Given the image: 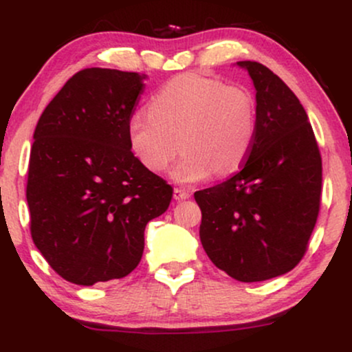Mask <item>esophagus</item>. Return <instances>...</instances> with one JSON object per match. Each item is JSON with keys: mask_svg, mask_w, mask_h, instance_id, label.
Returning <instances> with one entry per match:
<instances>
[{"mask_svg": "<svg viewBox=\"0 0 352 352\" xmlns=\"http://www.w3.org/2000/svg\"><path fill=\"white\" fill-rule=\"evenodd\" d=\"M190 195H192V193L188 192V190H185V188H173V199L175 200H187V199H190Z\"/></svg>", "mask_w": 352, "mask_h": 352, "instance_id": "esophagus-1", "label": "esophagus"}]
</instances>
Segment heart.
<instances>
[{
    "label": "heart",
    "mask_w": 352,
    "mask_h": 352,
    "mask_svg": "<svg viewBox=\"0 0 352 352\" xmlns=\"http://www.w3.org/2000/svg\"><path fill=\"white\" fill-rule=\"evenodd\" d=\"M256 134V106L243 87L199 74L168 80L148 102V116L129 120V147L152 173L184 157L172 177L195 184L230 175L245 162Z\"/></svg>",
    "instance_id": "heart-1"
}]
</instances>
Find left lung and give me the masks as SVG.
<instances>
[{
  "label": "left lung",
  "mask_w": 352,
  "mask_h": 352,
  "mask_svg": "<svg viewBox=\"0 0 352 352\" xmlns=\"http://www.w3.org/2000/svg\"><path fill=\"white\" fill-rule=\"evenodd\" d=\"M256 91V134L232 179L195 192L200 241L217 268L238 281H265L301 261L316 225L322 167L300 99L268 67L238 60Z\"/></svg>",
  "instance_id": "obj_1"
}]
</instances>
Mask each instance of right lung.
Segmentation results:
<instances>
[{
	"instance_id": "add662e5",
	"label": "right lung",
	"mask_w": 352,
	"mask_h": 352,
	"mask_svg": "<svg viewBox=\"0 0 352 352\" xmlns=\"http://www.w3.org/2000/svg\"><path fill=\"white\" fill-rule=\"evenodd\" d=\"M145 74L89 67L39 117L26 200L36 248L74 285L119 280L139 265L145 225L173 188L129 147L127 127Z\"/></svg>"
}]
</instances>
